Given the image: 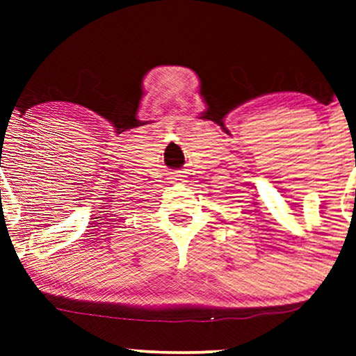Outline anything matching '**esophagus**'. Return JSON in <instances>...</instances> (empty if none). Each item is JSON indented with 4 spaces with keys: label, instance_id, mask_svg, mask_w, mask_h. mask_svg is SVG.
I'll use <instances>...</instances> for the list:
<instances>
[{
    "label": "esophagus",
    "instance_id": "1",
    "mask_svg": "<svg viewBox=\"0 0 356 356\" xmlns=\"http://www.w3.org/2000/svg\"><path fill=\"white\" fill-rule=\"evenodd\" d=\"M184 177H186V175H182V174H177L174 177V181H184Z\"/></svg>",
    "mask_w": 356,
    "mask_h": 356
}]
</instances>
